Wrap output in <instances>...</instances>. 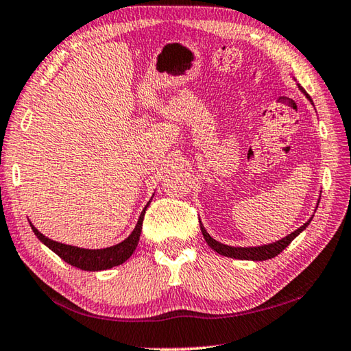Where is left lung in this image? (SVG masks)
Returning a JSON list of instances; mask_svg holds the SVG:
<instances>
[{
  "label": "left lung",
  "mask_w": 351,
  "mask_h": 351,
  "mask_svg": "<svg viewBox=\"0 0 351 351\" xmlns=\"http://www.w3.org/2000/svg\"><path fill=\"white\" fill-rule=\"evenodd\" d=\"M298 88L302 90L303 95L309 99L311 103H313V99L311 97L306 93L304 88L298 84ZM314 104V103H313ZM317 206H319V202H317ZM311 220H313V217L303 223L302 226L295 230L291 234H287L286 237L280 239V241L276 242H271V243H265V245H258V247H231V245H225V243H221L219 241H215L214 237L209 236V232L204 230V226L202 225V221H199V230H202L203 236H204V241L208 242V245L217 252L221 256H226V258H232V259H242V261H265V259H271L275 258V256L280 254L282 250H285L289 243H291L293 239H295L300 232L304 231L308 225L311 223Z\"/></svg>",
  "instance_id": "obj_1"
}]
</instances>
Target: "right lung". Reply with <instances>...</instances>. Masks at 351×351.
<instances>
[{
	"label": "right lung",
	"instance_id": "obj_1",
	"mask_svg": "<svg viewBox=\"0 0 351 351\" xmlns=\"http://www.w3.org/2000/svg\"><path fill=\"white\" fill-rule=\"evenodd\" d=\"M148 202L145 208L141 213V217H138L137 225L130 236H128L123 242L117 243V245L108 247V248H98V250H90V248H81V247H75V245H66V243L62 242H56L48 239L47 236H43L37 228L31 223L29 225L34 231V234L37 236L38 241H40L43 245H47L51 252L59 256L60 259H64L66 264L76 267V269L81 270H87V271H99V270H108L112 269V267H117L120 264H123L125 261L131 258V254L134 253V250L138 243V239H141V232H142V223H143V217H145V210L149 206Z\"/></svg>",
	"mask_w": 351,
	"mask_h": 351
}]
</instances>
